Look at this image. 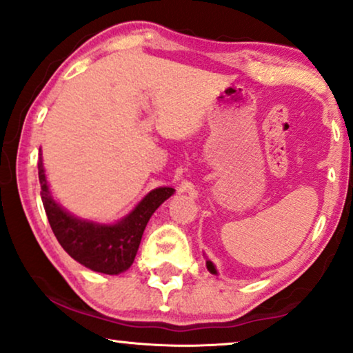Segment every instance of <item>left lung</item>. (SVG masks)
Here are the masks:
<instances>
[{"mask_svg": "<svg viewBox=\"0 0 353 353\" xmlns=\"http://www.w3.org/2000/svg\"><path fill=\"white\" fill-rule=\"evenodd\" d=\"M206 265H208V270H209L210 272H212V274H217V271H215V268H214V265H212V263H210V261H208V263H206Z\"/></svg>", "mask_w": 353, "mask_h": 353, "instance_id": "8db88e82", "label": "left lung"}]
</instances>
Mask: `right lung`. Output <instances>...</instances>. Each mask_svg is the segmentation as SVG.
<instances>
[{"mask_svg": "<svg viewBox=\"0 0 353 353\" xmlns=\"http://www.w3.org/2000/svg\"><path fill=\"white\" fill-rule=\"evenodd\" d=\"M38 172L42 204L55 238L76 261L103 274H120L133 265L147 222L160 204L174 193L171 187L155 188L120 222L99 225L77 219L55 203L47 185L41 157Z\"/></svg>", "mask_w": 353, "mask_h": 353, "instance_id": "right-lung-1", "label": "right lung"}]
</instances>
